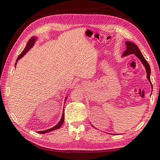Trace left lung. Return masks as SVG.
<instances>
[{"label":"left lung","instance_id":"obj_1","mask_svg":"<svg viewBox=\"0 0 160 160\" xmlns=\"http://www.w3.org/2000/svg\"><path fill=\"white\" fill-rule=\"evenodd\" d=\"M125 44H126V46H127V49L125 50V52L123 53V54H122V57L128 56V55H130V54H134V55L136 56L140 60L142 63L143 64V65L144 66L146 71H147V78L151 84V79H150V75H151L150 65H149L147 61L146 60V59L144 58L143 55H142V53L140 52V50L139 49L138 46L135 45V44L132 43L130 41H127L125 42ZM151 87H152V84H151Z\"/></svg>","mask_w":160,"mask_h":160}]
</instances>
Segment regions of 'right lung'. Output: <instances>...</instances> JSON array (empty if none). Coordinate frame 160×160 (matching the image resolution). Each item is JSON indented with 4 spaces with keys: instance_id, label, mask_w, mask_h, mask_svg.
<instances>
[{
    "instance_id": "add662e5",
    "label": "right lung",
    "mask_w": 160,
    "mask_h": 160,
    "mask_svg": "<svg viewBox=\"0 0 160 160\" xmlns=\"http://www.w3.org/2000/svg\"><path fill=\"white\" fill-rule=\"evenodd\" d=\"M36 40H37V38H36V36H32V38L29 39V40L28 41V44H27L25 48L24 49V50L22 51V53L20 54V55H19L18 57V58H17L16 62V63H15V67H16V66L17 62H18V60H19L20 58H22L24 56H25V54H26V53H28V52H29V50L30 49L32 48L33 46L34 45V44H35V42L36 41ZM67 98V97H66L65 100H64V103H65ZM64 121V108H63V113H62V118H61L60 120L59 121L58 123L56 126H54V127H52V128L47 129V130H45V131H38V133H40V134H41V133L43 134V133H46V132H50V131L56 130V129H58V128H60L61 127V126L62 125Z\"/></svg>"
}]
</instances>
